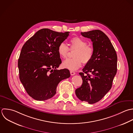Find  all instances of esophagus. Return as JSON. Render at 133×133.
Returning <instances> with one entry per match:
<instances>
[{
	"label": "esophagus",
	"instance_id": "obj_1",
	"mask_svg": "<svg viewBox=\"0 0 133 133\" xmlns=\"http://www.w3.org/2000/svg\"><path fill=\"white\" fill-rule=\"evenodd\" d=\"M70 74H71V76H74V75H75L76 74V73L74 71H70Z\"/></svg>",
	"mask_w": 133,
	"mask_h": 133
}]
</instances>
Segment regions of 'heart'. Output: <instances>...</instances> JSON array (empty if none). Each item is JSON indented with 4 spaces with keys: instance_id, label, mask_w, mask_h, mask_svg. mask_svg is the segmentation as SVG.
<instances>
[{
    "instance_id": "1",
    "label": "heart",
    "mask_w": 133,
    "mask_h": 133,
    "mask_svg": "<svg viewBox=\"0 0 133 133\" xmlns=\"http://www.w3.org/2000/svg\"><path fill=\"white\" fill-rule=\"evenodd\" d=\"M71 50H76L74 54V58H69L64 61L63 66L64 67L70 70H76L82 65V63L88 64L92 59L94 50L92 46L88 45V43L84 39L75 37L70 41ZM59 55L63 58L68 56L69 48L64 42L61 43L57 48Z\"/></svg>"
}]
</instances>
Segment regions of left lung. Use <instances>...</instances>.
I'll list each match as a JSON object with an SVG mask.
<instances>
[{
  "instance_id": "8db88e82",
  "label": "left lung",
  "mask_w": 133,
  "mask_h": 133,
  "mask_svg": "<svg viewBox=\"0 0 133 133\" xmlns=\"http://www.w3.org/2000/svg\"><path fill=\"white\" fill-rule=\"evenodd\" d=\"M81 34L91 39L94 53L92 60L83 68V72L79 73L83 83L75 93L81 101L93 104L101 100L112 87L117 71V55L109 38L101 30Z\"/></svg>"
}]
</instances>
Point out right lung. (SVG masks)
I'll return each mask as SVG.
<instances>
[{"mask_svg": "<svg viewBox=\"0 0 133 133\" xmlns=\"http://www.w3.org/2000/svg\"><path fill=\"white\" fill-rule=\"evenodd\" d=\"M69 34L43 28L23 45L18 59L19 78L27 94L34 99L52 98L58 84L70 77L68 69H56L62 63L58 46Z\"/></svg>", "mask_w": 133, "mask_h": 133, "instance_id": "obj_1", "label": "right lung"}]
</instances>
